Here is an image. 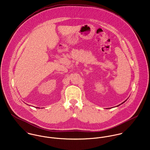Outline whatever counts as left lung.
Masks as SVG:
<instances>
[{
  "label": "left lung",
  "mask_w": 150,
  "mask_h": 150,
  "mask_svg": "<svg viewBox=\"0 0 150 150\" xmlns=\"http://www.w3.org/2000/svg\"><path fill=\"white\" fill-rule=\"evenodd\" d=\"M125 102H126V100H125V102H123V103H122V104L124 103H125ZM120 104H119V105H117V106H116V107H117V106H119V105H120Z\"/></svg>",
  "instance_id": "left-lung-1"
}]
</instances>
